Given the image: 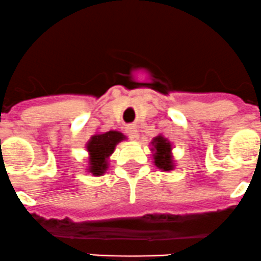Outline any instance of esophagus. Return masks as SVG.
I'll list each match as a JSON object with an SVG mask.
<instances>
[{
  "instance_id": "1",
  "label": "esophagus",
  "mask_w": 261,
  "mask_h": 261,
  "mask_svg": "<svg viewBox=\"0 0 261 261\" xmlns=\"http://www.w3.org/2000/svg\"><path fill=\"white\" fill-rule=\"evenodd\" d=\"M126 131H127V135L130 136L131 139H138V127H136L135 125H128L127 127H126Z\"/></svg>"
}]
</instances>
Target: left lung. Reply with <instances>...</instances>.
<instances>
[{
  "instance_id": "obj_1",
  "label": "left lung",
  "mask_w": 261,
  "mask_h": 261,
  "mask_svg": "<svg viewBox=\"0 0 261 261\" xmlns=\"http://www.w3.org/2000/svg\"><path fill=\"white\" fill-rule=\"evenodd\" d=\"M154 144V165L164 170H171L173 169V160L170 156V143L166 142L163 136H157L153 139Z\"/></svg>"
}]
</instances>
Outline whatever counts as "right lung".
<instances>
[{"label":"right lung","instance_id":"obj_1","mask_svg":"<svg viewBox=\"0 0 261 261\" xmlns=\"http://www.w3.org/2000/svg\"><path fill=\"white\" fill-rule=\"evenodd\" d=\"M122 139L123 135L118 131H108L91 138L87 149L91 154L90 171L93 175H101L104 173L108 166L107 159L113 153L116 144Z\"/></svg>","mask_w":261,"mask_h":261}]
</instances>
